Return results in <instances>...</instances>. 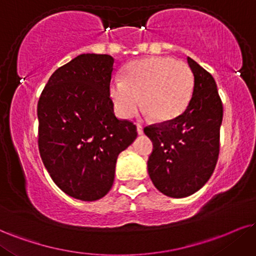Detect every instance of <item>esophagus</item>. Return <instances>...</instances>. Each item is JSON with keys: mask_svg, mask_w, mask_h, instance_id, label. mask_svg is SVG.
<instances>
[{"mask_svg": "<svg viewBox=\"0 0 256 256\" xmlns=\"http://www.w3.org/2000/svg\"><path fill=\"white\" fill-rule=\"evenodd\" d=\"M136 132H138V135H141V134H144V127L141 124H136Z\"/></svg>", "mask_w": 256, "mask_h": 256, "instance_id": "34e87169", "label": "esophagus"}]
</instances>
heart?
<instances>
[{"mask_svg": "<svg viewBox=\"0 0 256 256\" xmlns=\"http://www.w3.org/2000/svg\"><path fill=\"white\" fill-rule=\"evenodd\" d=\"M190 66L171 56H150L130 62L122 78L112 80L109 94L120 118H129L140 106L160 122L178 118L188 108L194 91Z\"/></svg>", "mask_w": 256, "mask_h": 256, "instance_id": "obj_1", "label": "heart"}]
</instances>
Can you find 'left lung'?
<instances>
[{
	"label": "left lung",
	"mask_w": 256,
	"mask_h": 256,
	"mask_svg": "<svg viewBox=\"0 0 256 256\" xmlns=\"http://www.w3.org/2000/svg\"><path fill=\"white\" fill-rule=\"evenodd\" d=\"M194 77V92L185 112L171 121L144 129L153 141L147 162L150 180L162 194L188 197L209 180L220 154L222 100L214 77L188 56Z\"/></svg>",
	"instance_id": "left-lung-1"
}]
</instances>
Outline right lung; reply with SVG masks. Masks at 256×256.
Segmentation results:
<instances>
[{
    "label": "right lung",
    "mask_w": 256,
    "mask_h": 256,
    "mask_svg": "<svg viewBox=\"0 0 256 256\" xmlns=\"http://www.w3.org/2000/svg\"><path fill=\"white\" fill-rule=\"evenodd\" d=\"M114 58L86 53L53 72L38 102V146L56 185L92 202L112 188L118 154L138 136L109 94Z\"/></svg>",
    "instance_id": "add662e5"
}]
</instances>
